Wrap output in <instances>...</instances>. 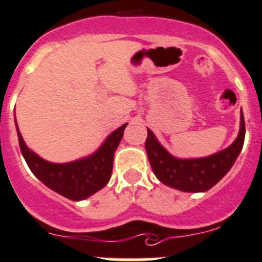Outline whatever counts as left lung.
<instances>
[{
  "mask_svg": "<svg viewBox=\"0 0 262 262\" xmlns=\"http://www.w3.org/2000/svg\"><path fill=\"white\" fill-rule=\"evenodd\" d=\"M245 117L241 113V128L234 143L224 150L204 158L181 159L170 154L148 129L145 149L151 170L162 184L189 193L207 191L231 168L245 143Z\"/></svg>",
  "mask_w": 262,
  "mask_h": 262,
  "instance_id": "8db88e82",
  "label": "left lung"
}]
</instances>
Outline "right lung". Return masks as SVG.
<instances>
[{"mask_svg":"<svg viewBox=\"0 0 262 262\" xmlns=\"http://www.w3.org/2000/svg\"><path fill=\"white\" fill-rule=\"evenodd\" d=\"M127 123L111 134L100 148L91 156L68 163L45 161L24 143L17 128V139L27 164L47 188L72 201H82L95 194L108 184L113 170L114 151L118 148Z\"/></svg>","mask_w":262,"mask_h":262,"instance_id":"1","label":"right lung"}]
</instances>
